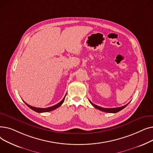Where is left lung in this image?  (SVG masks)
I'll return each mask as SVG.
<instances>
[{
	"label": "left lung",
	"mask_w": 153,
	"mask_h": 153,
	"mask_svg": "<svg viewBox=\"0 0 153 153\" xmlns=\"http://www.w3.org/2000/svg\"><path fill=\"white\" fill-rule=\"evenodd\" d=\"M90 103L92 104V106H94L95 108H96L97 109L99 110H101L102 111H104V112H107V113H113V114H115V113H117V112H118L119 111L122 110V109H123L124 108H125L128 104H129V103H128V104H126V105H124V106H122V107H117V108H103V107H99V106H97V105H95V104H94L93 103H92L90 100H89Z\"/></svg>",
	"instance_id": "8db88e82"
}]
</instances>
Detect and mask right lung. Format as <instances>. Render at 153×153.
<instances>
[{
	"label": "right lung",
	"mask_w": 153,
	"mask_h": 153,
	"mask_svg": "<svg viewBox=\"0 0 153 153\" xmlns=\"http://www.w3.org/2000/svg\"><path fill=\"white\" fill-rule=\"evenodd\" d=\"M66 95L64 96V97L63 98V99H62L60 102H59L58 103L56 104V105H53V106L50 107H48V108H38V107H32V106L28 105V104H27L26 102H25L24 101H23V102H25V103L26 104V105H27L29 108H30L31 110H33L35 111L36 112H38V113H43V112H48V111H52V110H55L56 108H57L59 107L62 105V103L64 102V99H65V97H66Z\"/></svg>",
	"instance_id": "obj_1"
}]
</instances>
